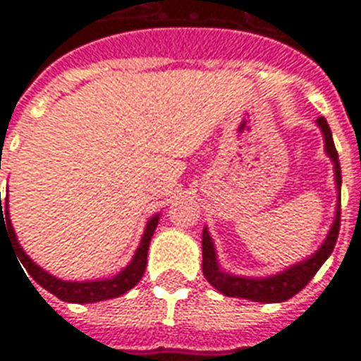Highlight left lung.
I'll use <instances>...</instances> for the list:
<instances>
[{
  "label": "left lung",
  "mask_w": 361,
  "mask_h": 361,
  "mask_svg": "<svg viewBox=\"0 0 361 361\" xmlns=\"http://www.w3.org/2000/svg\"><path fill=\"white\" fill-rule=\"evenodd\" d=\"M319 127L325 137V149L326 154L333 158L334 162V180H336V188H338V211H336V219L333 222V228L326 235L323 245L319 247L315 255H311L307 261L298 263V265L290 267L280 274L269 276V279H242V276H232L228 272H222L216 263V253H214V245L209 232H203V274L204 279L211 282L212 286L219 290L220 294L230 295V298H245L251 302H265V303H276L286 302L292 295H295L302 288L307 286L315 272L321 269L329 255L333 253L334 243L338 238V230H341V164H338V152L334 149L333 133L331 127L326 123L325 118L317 119Z\"/></svg>",
  "instance_id": "8db88e82"
}]
</instances>
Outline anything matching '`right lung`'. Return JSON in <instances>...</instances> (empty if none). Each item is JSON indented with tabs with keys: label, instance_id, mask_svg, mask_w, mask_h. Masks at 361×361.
<instances>
[{
	"label": "right lung",
	"instance_id": "right-lung-1",
	"mask_svg": "<svg viewBox=\"0 0 361 361\" xmlns=\"http://www.w3.org/2000/svg\"><path fill=\"white\" fill-rule=\"evenodd\" d=\"M6 214V219H3V214ZM158 226V216L149 220V224L145 228V234H142L141 245L139 250L135 251L133 261L123 269V271L116 274L114 279L106 280H94V282H66V280H59L56 276H51L46 271H42L40 267L35 265L28 255L23 251V247L17 242V235L13 232L11 220H9V212H7V197L1 199L0 193V235L1 232L7 234L9 242L13 243V250L19 257L20 265L27 269V272L32 276V279L40 284L42 288H46L48 292L63 300V302L71 303H94L102 302V300H110V298H118V295L126 294L127 290L131 288L141 280V276L145 274V269H147V253H149L150 238L154 234V230ZM19 265V267H20ZM30 280V279H28Z\"/></svg>",
	"mask_w": 361,
	"mask_h": 361
}]
</instances>
